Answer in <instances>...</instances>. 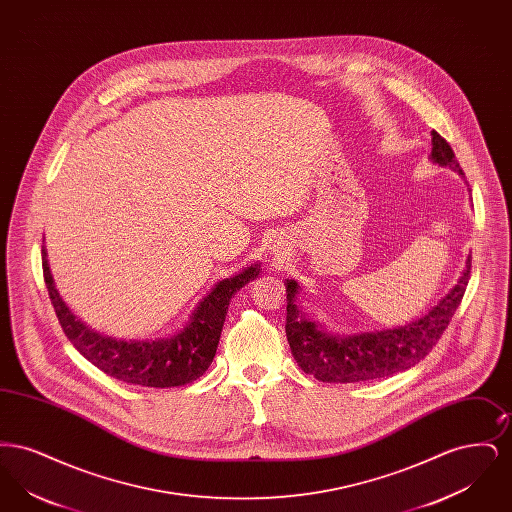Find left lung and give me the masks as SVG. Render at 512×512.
<instances>
[{
	"mask_svg": "<svg viewBox=\"0 0 512 512\" xmlns=\"http://www.w3.org/2000/svg\"><path fill=\"white\" fill-rule=\"evenodd\" d=\"M430 159L441 167H449L463 174L453 149L436 130H432ZM470 263L472 257L468 255L459 282L424 317L393 330L365 332L343 338L326 334L315 322L303 317L295 303L299 286L295 280H288L286 336L293 359L301 366L303 372L313 374L320 382L336 384L372 382L418 365L438 343L441 334L449 326V320L461 305V299L470 280Z\"/></svg>",
	"mask_w": 512,
	"mask_h": 512,
	"instance_id": "8db88e82",
	"label": "left lung"
}]
</instances>
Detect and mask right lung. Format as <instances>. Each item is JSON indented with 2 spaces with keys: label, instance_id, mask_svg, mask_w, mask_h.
<instances>
[{
  "label": "right lung",
  "instance_id": "obj_1",
  "mask_svg": "<svg viewBox=\"0 0 512 512\" xmlns=\"http://www.w3.org/2000/svg\"><path fill=\"white\" fill-rule=\"evenodd\" d=\"M42 267L49 299L65 336L92 365L105 374L134 386L174 388L203 376L217 353L220 332L234 293L255 280L261 265L244 268L240 274L220 280L195 307L188 324L172 338L155 341H124L101 336L74 317L55 290L48 253L42 245Z\"/></svg>",
  "mask_w": 512,
  "mask_h": 512
}]
</instances>
